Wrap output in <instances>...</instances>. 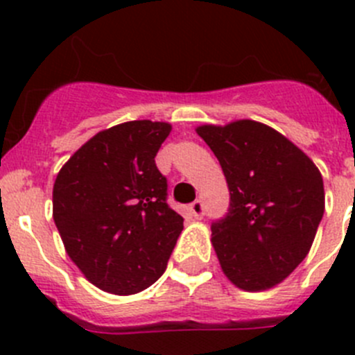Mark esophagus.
<instances>
[{
	"label": "esophagus",
	"instance_id": "obj_1",
	"mask_svg": "<svg viewBox=\"0 0 355 355\" xmlns=\"http://www.w3.org/2000/svg\"><path fill=\"white\" fill-rule=\"evenodd\" d=\"M204 211H206V207H204V202L200 199L194 200V202L191 204V213L194 214V218H202L204 216Z\"/></svg>",
	"mask_w": 355,
	"mask_h": 355
}]
</instances>
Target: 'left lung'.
Wrapping results in <instances>:
<instances>
[{"label":"left lung","mask_w":355,"mask_h":355,"mask_svg":"<svg viewBox=\"0 0 355 355\" xmlns=\"http://www.w3.org/2000/svg\"><path fill=\"white\" fill-rule=\"evenodd\" d=\"M196 132L218 157L228 213L211 225L228 280L247 292L275 287L299 266L324 213L323 177L287 137L254 120Z\"/></svg>","instance_id":"1"}]
</instances>
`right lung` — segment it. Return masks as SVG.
I'll list each match as a JSON object with an SVG mask.
<instances>
[{
    "label": "right lung",
    "instance_id": "right-lung-1",
    "mask_svg": "<svg viewBox=\"0 0 355 355\" xmlns=\"http://www.w3.org/2000/svg\"><path fill=\"white\" fill-rule=\"evenodd\" d=\"M170 130L151 120L114 125L89 139L56 177L53 220L67 254L105 292L151 287L184 230L155 161Z\"/></svg>",
    "mask_w": 355,
    "mask_h": 355
}]
</instances>
